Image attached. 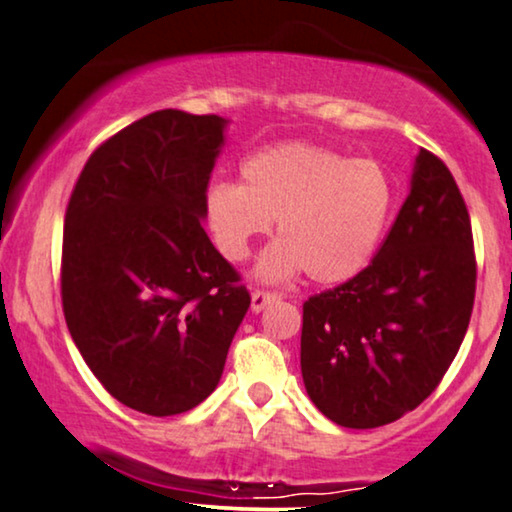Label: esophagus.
Wrapping results in <instances>:
<instances>
[{
	"label": "esophagus",
	"mask_w": 512,
	"mask_h": 512,
	"mask_svg": "<svg viewBox=\"0 0 512 512\" xmlns=\"http://www.w3.org/2000/svg\"><path fill=\"white\" fill-rule=\"evenodd\" d=\"M275 298H280V294H275V291L256 289L254 294H251V310H254V313H261L265 305H268L270 301H275Z\"/></svg>",
	"instance_id": "obj_1"
}]
</instances>
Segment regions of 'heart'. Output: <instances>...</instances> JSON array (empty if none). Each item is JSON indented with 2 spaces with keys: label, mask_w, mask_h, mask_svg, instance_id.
Segmentation results:
<instances>
[{
  "label": "heart",
  "mask_w": 512,
  "mask_h": 512,
  "mask_svg": "<svg viewBox=\"0 0 512 512\" xmlns=\"http://www.w3.org/2000/svg\"><path fill=\"white\" fill-rule=\"evenodd\" d=\"M242 183L216 181L204 195V218L216 249L232 263L277 221L280 240L258 261L265 280L308 272L341 284L367 268L395 207V183L376 159H353L315 143L256 150L240 167Z\"/></svg>",
  "instance_id": "heart-1"
}]
</instances>
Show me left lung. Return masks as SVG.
Listing matches in <instances>:
<instances>
[{"mask_svg": "<svg viewBox=\"0 0 512 512\" xmlns=\"http://www.w3.org/2000/svg\"><path fill=\"white\" fill-rule=\"evenodd\" d=\"M475 282L466 202L447 164L421 148L374 261L303 303L301 371L315 407L360 430L416 409L459 353Z\"/></svg>", "mask_w": 512, "mask_h": 512, "instance_id": "obj_1", "label": "left lung"}]
</instances>
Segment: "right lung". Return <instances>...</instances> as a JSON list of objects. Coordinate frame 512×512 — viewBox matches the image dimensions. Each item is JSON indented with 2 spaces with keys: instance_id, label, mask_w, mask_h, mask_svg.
Listing matches in <instances>:
<instances>
[{
  "instance_id": "obj_1",
  "label": "right lung",
  "mask_w": 512,
  "mask_h": 512,
  "mask_svg": "<svg viewBox=\"0 0 512 512\" xmlns=\"http://www.w3.org/2000/svg\"><path fill=\"white\" fill-rule=\"evenodd\" d=\"M225 119L157 110L86 159L65 211L61 298L103 388L148 416L207 400L251 296L202 228Z\"/></svg>"
}]
</instances>
